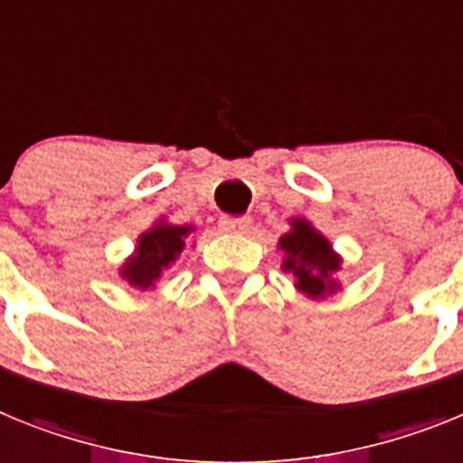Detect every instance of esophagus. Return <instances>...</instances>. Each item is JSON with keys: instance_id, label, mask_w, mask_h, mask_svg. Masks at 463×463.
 I'll use <instances>...</instances> for the list:
<instances>
[{"instance_id": "obj_1", "label": "esophagus", "mask_w": 463, "mask_h": 463, "mask_svg": "<svg viewBox=\"0 0 463 463\" xmlns=\"http://www.w3.org/2000/svg\"><path fill=\"white\" fill-rule=\"evenodd\" d=\"M252 227V220L248 215L243 218H220V229L227 234H248Z\"/></svg>"}]
</instances>
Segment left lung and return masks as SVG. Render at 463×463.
Returning a JSON list of instances; mask_svg holds the SVG:
<instances>
[{
    "label": "left lung",
    "instance_id": "obj_1",
    "mask_svg": "<svg viewBox=\"0 0 463 463\" xmlns=\"http://www.w3.org/2000/svg\"><path fill=\"white\" fill-rule=\"evenodd\" d=\"M285 250L282 269L297 276V288L308 297H325V292L336 289L331 273L341 269V260L334 255L329 241L315 232L306 220H292V232L280 239Z\"/></svg>",
    "mask_w": 463,
    "mask_h": 463
}]
</instances>
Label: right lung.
<instances>
[{"label": "right lung", "instance_id": "add662e5", "mask_svg": "<svg viewBox=\"0 0 463 463\" xmlns=\"http://www.w3.org/2000/svg\"><path fill=\"white\" fill-rule=\"evenodd\" d=\"M192 227H178V224L157 222L146 234H141L137 245V255L122 267V278L129 285L146 289L150 288L169 264H174L175 257L185 248V239Z\"/></svg>", "mask_w": 463, "mask_h": 463}]
</instances>
